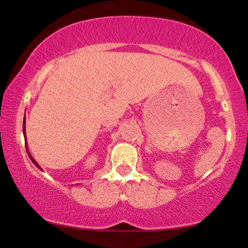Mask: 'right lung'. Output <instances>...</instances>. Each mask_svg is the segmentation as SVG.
<instances>
[{"instance_id":"1","label":"right lung","mask_w":248,"mask_h":248,"mask_svg":"<svg viewBox=\"0 0 248 248\" xmlns=\"http://www.w3.org/2000/svg\"><path fill=\"white\" fill-rule=\"evenodd\" d=\"M23 134H24V136H25V118H24V120H23ZM24 139H25V148H27V152H28V155H29L30 160H31V161H32V163H33V164H35V166H36L37 168H38V169H41V170H42V168H41V167H39V164H38V163H37V162L35 161V158H33V157H32V156H31V155H30V153H29V149H28V144H27V138H24Z\"/></svg>"}]
</instances>
